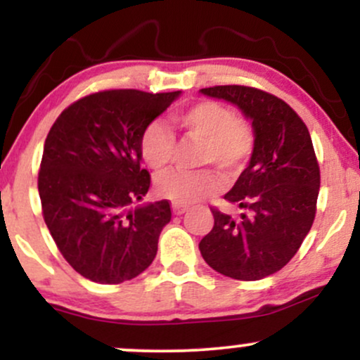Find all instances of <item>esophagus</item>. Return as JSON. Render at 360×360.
I'll use <instances>...</instances> for the list:
<instances>
[{"label":"esophagus","mask_w":360,"mask_h":360,"mask_svg":"<svg viewBox=\"0 0 360 360\" xmlns=\"http://www.w3.org/2000/svg\"><path fill=\"white\" fill-rule=\"evenodd\" d=\"M172 212L174 214H183L188 212V206H183V205H172Z\"/></svg>","instance_id":"obj_1"}]
</instances>
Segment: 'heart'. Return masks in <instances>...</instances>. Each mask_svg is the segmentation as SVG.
I'll use <instances>...</instances> for the list:
<instances>
[{"label": "heart", "mask_w": 360, "mask_h": 360, "mask_svg": "<svg viewBox=\"0 0 360 360\" xmlns=\"http://www.w3.org/2000/svg\"><path fill=\"white\" fill-rule=\"evenodd\" d=\"M172 123L188 137L201 140L198 152L200 166H212L225 176H232L245 166L254 152L255 139L232 110L221 103L205 100L183 111L172 113ZM139 150L152 169H162L174 154V137L160 122H150L139 139ZM160 196L174 205H191L217 191V177L208 169L167 171L155 179Z\"/></svg>", "instance_id": "b5f03b06"}]
</instances>
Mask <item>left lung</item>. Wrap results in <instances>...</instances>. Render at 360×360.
<instances>
[{
	"label": "left lung",
	"mask_w": 360,
	"mask_h": 360,
	"mask_svg": "<svg viewBox=\"0 0 360 360\" xmlns=\"http://www.w3.org/2000/svg\"><path fill=\"white\" fill-rule=\"evenodd\" d=\"M201 93L237 105L255 134L249 166L225 194L240 217L212 206L214 223L201 238V255L232 279L267 278L295 257L315 220L320 166L311 137L298 113L266 91L229 84Z\"/></svg>",
	"instance_id": "8db88e82"
}]
</instances>
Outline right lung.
<instances>
[{"label": "right lung", "instance_id": "right-lung-1", "mask_svg": "<svg viewBox=\"0 0 360 360\" xmlns=\"http://www.w3.org/2000/svg\"><path fill=\"white\" fill-rule=\"evenodd\" d=\"M179 93L98 91L62 111L45 139L39 171L45 225L72 269L93 283L137 278L155 257L171 205L128 206L150 188L140 167V134Z\"/></svg>", "mask_w": 360, "mask_h": 360}]
</instances>
